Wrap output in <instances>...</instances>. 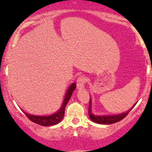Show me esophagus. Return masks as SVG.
I'll use <instances>...</instances> for the list:
<instances>
[{"instance_id":"34e87169","label":"esophagus","mask_w":152,"mask_h":152,"mask_svg":"<svg viewBox=\"0 0 152 152\" xmlns=\"http://www.w3.org/2000/svg\"><path fill=\"white\" fill-rule=\"evenodd\" d=\"M86 79L83 76H81L78 78L77 81H76V85H77L78 89H83L84 88V84L86 83Z\"/></svg>"}]
</instances>
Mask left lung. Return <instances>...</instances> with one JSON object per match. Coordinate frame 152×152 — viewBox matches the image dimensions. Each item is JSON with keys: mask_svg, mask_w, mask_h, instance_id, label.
Returning a JSON list of instances; mask_svg holds the SVG:
<instances>
[{"mask_svg": "<svg viewBox=\"0 0 152 152\" xmlns=\"http://www.w3.org/2000/svg\"><path fill=\"white\" fill-rule=\"evenodd\" d=\"M135 104L132 106L131 109L127 111L126 112L121 113L120 114L116 115H94L92 114L91 111V99L90 98L89 101V107H88V115L91 121L100 124H111L116 123V122L121 121L124 118L127 116V114L130 112V111L134 108Z\"/></svg>", "mask_w": 152, "mask_h": 152, "instance_id": "8db88e82", "label": "left lung"}]
</instances>
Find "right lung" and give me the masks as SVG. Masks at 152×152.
I'll use <instances>...</instances> for the list:
<instances>
[{
  "label": "right lung",
  "instance_id": "add662e5",
  "mask_svg": "<svg viewBox=\"0 0 152 152\" xmlns=\"http://www.w3.org/2000/svg\"><path fill=\"white\" fill-rule=\"evenodd\" d=\"M76 87V84L75 83H73L72 84L69 86L68 88L67 91H66L65 96H64V100L63 102V104L61 107L58 111L54 113L53 114L50 115V116H36V115H32L28 113L24 112L26 116H27L31 121L34 122V123L37 124L41 125L43 126H53L58 124L59 122L62 120L64 118V113H65V108L67 103L69 102V99H70L71 95H72L73 91L75 90Z\"/></svg>",
  "mask_w": 152,
  "mask_h": 152
}]
</instances>
